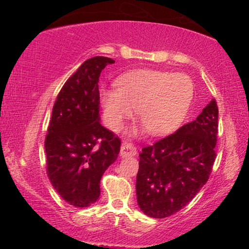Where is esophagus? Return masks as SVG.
<instances>
[{
    "mask_svg": "<svg viewBox=\"0 0 249 249\" xmlns=\"http://www.w3.org/2000/svg\"><path fill=\"white\" fill-rule=\"evenodd\" d=\"M121 156L122 157H132V156L137 155L136 147L130 142H123L121 146Z\"/></svg>",
    "mask_w": 249,
    "mask_h": 249,
    "instance_id": "esophagus-1",
    "label": "esophagus"
}]
</instances>
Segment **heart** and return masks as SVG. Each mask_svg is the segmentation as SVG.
<instances>
[{
  "instance_id": "heart-1",
  "label": "heart",
  "mask_w": 249,
  "mask_h": 249,
  "mask_svg": "<svg viewBox=\"0 0 249 249\" xmlns=\"http://www.w3.org/2000/svg\"><path fill=\"white\" fill-rule=\"evenodd\" d=\"M116 89H102L100 101L108 127L119 132L136 114L154 136L182 124L195 96L190 75L157 69H137L120 75Z\"/></svg>"
}]
</instances>
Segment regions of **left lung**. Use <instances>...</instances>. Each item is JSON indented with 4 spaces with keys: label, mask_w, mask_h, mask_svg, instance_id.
I'll list each match as a JSON object with an SVG mask.
<instances>
[{
    "label": "left lung",
    "mask_w": 249,
    "mask_h": 249,
    "mask_svg": "<svg viewBox=\"0 0 249 249\" xmlns=\"http://www.w3.org/2000/svg\"><path fill=\"white\" fill-rule=\"evenodd\" d=\"M217 120L218 108L213 99L195 121L142 149L136 196L146 215H172L206 183L216 157Z\"/></svg>",
    "instance_id": "left-lung-1"
}]
</instances>
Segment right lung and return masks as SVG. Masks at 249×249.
Returning a JSON list of instances; mask_svg holds the SVG:
<instances>
[{
  "mask_svg": "<svg viewBox=\"0 0 249 249\" xmlns=\"http://www.w3.org/2000/svg\"><path fill=\"white\" fill-rule=\"evenodd\" d=\"M107 57L88 59L67 80L53 107L45 141L47 175L69 204L87 208L98 201L100 181L115 161L121 141L100 121L99 78Z\"/></svg>",
  "mask_w": 249,
  "mask_h": 249,
  "instance_id": "1",
  "label": "right lung"
}]
</instances>
